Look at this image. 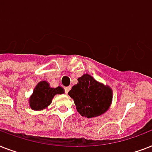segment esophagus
Masks as SVG:
<instances>
[{
    "mask_svg": "<svg viewBox=\"0 0 152 152\" xmlns=\"http://www.w3.org/2000/svg\"><path fill=\"white\" fill-rule=\"evenodd\" d=\"M70 89H71V87H65V93L67 94L68 92L69 91Z\"/></svg>",
    "mask_w": 152,
    "mask_h": 152,
    "instance_id": "esophagus-1",
    "label": "esophagus"
}]
</instances>
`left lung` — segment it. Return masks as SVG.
<instances>
[{
    "label": "left lung",
    "instance_id": "1",
    "mask_svg": "<svg viewBox=\"0 0 152 152\" xmlns=\"http://www.w3.org/2000/svg\"><path fill=\"white\" fill-rule=\"evenodd\" d=\"M68 94L73 99L79 113L87 118L104 114L112 100V89L87 73L78 78L77 84L74 85Z\"/></svg>",
    "mask_w": 152,
    "mask_h": 152
}]
</instances>
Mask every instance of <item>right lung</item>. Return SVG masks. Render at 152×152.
<instances>
[{"instance_id": "add662e5", "label": "right lung", "mask_w": 152, "mask_h": 152, "mask_svg": "<svg viewBox=\"0 0 152 152\" xmlns=\"http://www.w3.org/2000/svg\"><path fill=\"white\" fill-rule=\"evenodd\" d=\"M64 91L61 87L52 88L47 81H41L36 86L33 94L29 97V106L33 110H43L51 104L55 95L64 94Z\"/></svg>"}]
</instances>
